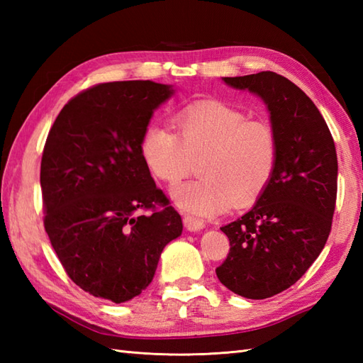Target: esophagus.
<instances>
[{
    "mask_svg": "<svg viewBox=\"0 0 363 363\" xmlns=\"http://www.w3.org/2000/svg\"><path fill=\"white\" fill-rule=\"evenodd\" d=\"M184 225H186V228L189 230H191V233L201 230L206 226L204 221L201 218H196V217H194V215H186V217H184Z\"/></svg>",
    "mask_w": 363,
    "mask_h": 363,
    "instance_id": "esophagus-1",
    "label": "esophagus"
}]
</instances>
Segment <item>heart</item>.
<instances>
[{"mask_svg":"<svg viewBox=\"0 0 363 363\" xmlns=\"http://www.w3.org/2000/svg\"><path fill=\"white\" fill-rule=\"evenodd\" d=\"M176 133L150 123L145 128L140 151L146 167L159 181L174 186L201 160L203 177L173 190L181 209L211 217L229 206L252 203L277 165V137L264 120H246V115L220 101H199L176 112Z\"/></svg>","mask_w":363,"mask_h":363,"instance_id":"b5f03b06","label":"heart"}]
</instances>
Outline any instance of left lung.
Here are the masks:
<instances>
[{
  "instance_id": "obj_1",
  "label": "left lung",
  "mask_w": 363,
  "mask_h": 363,
  "mask_svg": "<svg viewBox=\"0 0 363 363\" xmlns=\"http://www.w3.org/2000/svg\"><path fill=\"white\" fill-rule=\"evenodd\" d=\"M264 99L277 137V165L256 206L221 230L229 252L215 269L250 299L291 287L325 248L337 199V152L325 118L303 90L274 72L225 78Z\"/></svg>"
}]
</instances>
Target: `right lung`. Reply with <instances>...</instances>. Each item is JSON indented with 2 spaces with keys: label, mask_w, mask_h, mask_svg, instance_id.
I'll return each mask as SVG.
<instances>
[{
  "label": "right lung",
  "mask_w": 363,
  "mask_h": 363,
  "mask_svg": "<svg viewBox=\"0 0 363 363\" xmlns=\"http://www.w3.org/2000/svg\"><path fill=\"white\" fill-rule=\"evenodd\" d=\"M173 89L104 82L73 96L46 137L43 225L68 277L112 303L140 295L182 220L146 167L140 140Z\"/></svg>",
  "instance_id": "1"
}]
</instances>
